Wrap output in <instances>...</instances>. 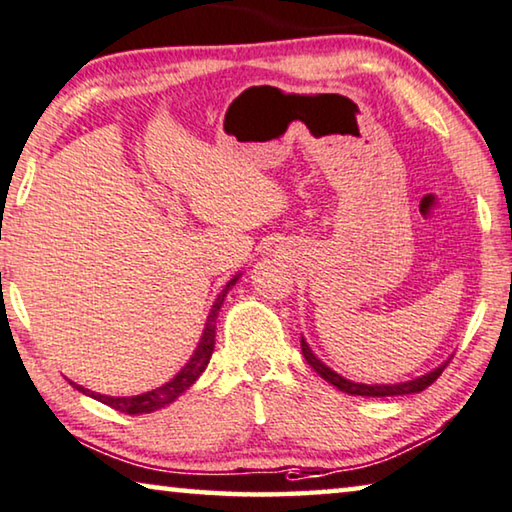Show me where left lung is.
Listing matches in <instances>:
<instances>
[{
	"label": "left lung",
	"mask_w": 512,
	"mask_h": 512,
	"mask_svg": "<svg viewBox=\"0 0 512 512\" xmlns=\"http://www.w3.org/2000/svg\"><path fill=\"white\" fill-rule=\"evenodd\" d=\"M301 352L305 356V361H308V365L312 370L317 372L319 377L329 381V384H333L335 388H340L342 393H349V395H363V398H393V395H409V393H421L425 391L427 386L434 384V381L439 379L441 372H444V368L448 365V361L444 365H439V368H434L432 372H427V375L423 377H416L411 381H402V384H356V381H349L345 377H340L338 372H333L329 365H324L319 358L312 354V349L308 347V342L303 340L301 335Z\"/></svg>",
	"instance_id": "8db88e82"
}]
</instances>
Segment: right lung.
Here are the masks:
<instances>
[{"label": "right lung", "mask_w": 512, "mask_h": 512, "mask_svg": "<svg viewBox=\"0 0 512 512\" xmlns=\"http://www.w3.org/2000/svg\"><path fill=\"white\" fill-rule=\"evenodd\" d=\"M236 280H239V276H234L230 282H227L223 292L218 294V299H216V303H213V308H211L209 317H207V326H204V333H202V338H200V345H197V349H195V354L190 356V361L183 365V368L170 381H167V384H163L160 388H154V391H149V393L131 395V398H112V395H101V393L89 391V388H82L78 384H73V381H71V384L78 388L80 393L89 395V398H94L98 402L108 404V407L121 411V414H131V416H135V414H151V411H156L160 407H165V404L174 402L183 391H188V388L195 384L197 377H200L204 370H207L209 358L213 354V345H216V317H218V310H220V305H223L227 292H230Z\"/></svg>", "instance_id": "1"}]
</instances>
